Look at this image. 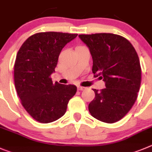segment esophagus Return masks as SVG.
I'll list each match as a JSON object with an SVG mask.
<instances>
[{
    "label": "esophagus",
    "instance_id": "34e87169",
    "mask_svg": "<svg viewBox=\"0 0 152 152\" xmlns=\"http://www.w3.org/2000/svg\"><path fill=\"white\" fill-rule=\"evenodd\" d=\"M85 88H86V87H83V86H78L77 87V89L79 90V91H83Z\"/></svg>",
    "mask_w": 152,
    "mask_h": 152
}]
</instances>
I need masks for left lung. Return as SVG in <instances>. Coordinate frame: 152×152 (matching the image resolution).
<instances>
[{"label": "left lung", "mask_w": 152, "mask_h": 152, "mask_svg": "<svg viewBox=\"0 0 152 152\" xmlns=\"http://www.w3.org/2000/svg\"><path fill=\"white\" fill-rule=\"evenodd\" d=\"M92 57V73L103 79L106 88L93 89L95 97L88 104L91 115L113 124L129 111L141 84L139 57L132 44L112 33L79 35Z\"/></svg>", "instance_id": "obj_1"}]
</instances>
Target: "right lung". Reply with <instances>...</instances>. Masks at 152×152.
I'll return each instance as SVG.
<instances>
[{
    "mask_svg": "<svg viewBox=\"0 0 152 152\" xmlns=\"http://www.w3.org/2000/svg\"><path fill=\"white\" fill-rule=\"evenodd\" d=\"M77 34L39 32L25 41L16 54L14 83L24 108L35 120L43 124L58 120L66 113L67 104L76 94L74 85L53 83L63 48Z\"/></svg>",
    "mask_w": 152,
    "mask_h": 152,
    "instance_id": "right-lung-1",
    "label": "right lung"
}]
</instances>
